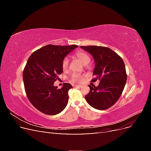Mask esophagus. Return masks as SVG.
Instances as JSON below:
<instances>
[{
	"label": "esophagus",
	"mask_w": 151,
	"mask_h": 151,
	"mask_svg": "<svg viewBox=\"0 0 151 151\" xmlns=\"http://www.w3.org/2000/svg\"><path fill=\"white\" fill-rule=\"evenodd\" d=\"M74 88H81V86L78 85H74Z\"/></svg>",
	"instance_id": "obj_1"
}]
</instances>
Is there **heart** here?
<instances>
[{"instance_id":"heart-1","label":"heart","mask_w":151,"mask_h":151,"mask_svg":"<svg viewBox=\"0 0 151 151\" xmlns=\"http://www.w3.org/2000/svg\"><path fill=\"white\" fill-rule=\"evenodd\" d=\"M75 56L79 59V60L82 62V63H84V65H87L90 61L89 56L87 54L86 52L83 51H77L75 53ZM68 63H69V60L67 57L63 58V60L62 63V69L63 70H65L67 69L68 67ZM83 81V77L82 75L77 74V73H74L72 74L70 78V81L73 84H79L82 81Z\"/></svg>"}]
</instances>
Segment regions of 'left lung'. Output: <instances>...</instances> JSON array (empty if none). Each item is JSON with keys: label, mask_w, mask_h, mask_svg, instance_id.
Returning a JSON list of instances; mask_svg holds the SVG:
<instances>
[{"label": "left lung", "mask_w": 151, "mask_h": 151, "mask_svg": "<svg viewBox=\"0 0 151 151\" xmlns=\"http://www.w3.org/2000/svg\"><path fill=\"white\" fill-rule=\"evenodd\" d=\"M93 55L95 68L93 76L100 83L98 86H89V93L85 98L95 109L104 110L118 101L124 89L127 76L123 59L110 48L100 46H81Z\"/></svg>", "instance_id": "1"}]
</instances>
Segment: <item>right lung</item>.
Returning a JSON list of instances; mask_svg holds the SVG:
<instances>
[{
	"label": "right lung",
	"instance_id": "obj_1",
	"mask_svg": "<svg viewBox=\"0 0 151 151\" xmlns=\"http://www.w3.org/2000/svg\"><path fill=\"white\" fill-rule=\"evenodd\" d=\"M77 47L74 45H48L36 50L27 61L22 74L27 98L43 113L55 115L66 107L72 85L64 83L61 89H57L53 83L63 72V58Z\"/></svg>",
	"mask_w": 151,
	"mask_h": 151
}]
</instances>
